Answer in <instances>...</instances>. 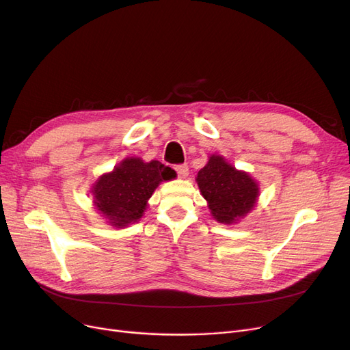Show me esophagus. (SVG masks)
I'll return each mask as SVG.
<instances>
[{"mask_svg":"<svg viewBox=\"0 0 350 350\" xmlns=\"http://www.w3.org/2000/svg\"><path fill=\"white\" fill-rule=\"evenodd\" d=\"M174 169L180 178H186L189 176V165L187 164H177Z\"/></svg>","mask_w":350,"mask_h":350,"instance_id":"34e87169","label":"esophagus"}]
</instances>
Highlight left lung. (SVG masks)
Masks as SVG:
<instances>
[{
  "instance_id": "8db88e82",
  "label": "left lung",
  "mask_w": 350,
  "mask_h": 350,
  "mask_svg": "<svg viewBox=\"0 0 350 350\" xmlns=\"http://www.w3.org/2000/svg\"><path fill=\"white\" fill-rule=\"evenodd\" d=\"M196 181L213 218L223 224L240 221L254 210L260 197L258 181L219 154L208 157Z\"/></svg>"
}]
</instances>
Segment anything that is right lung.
<instances>
[{
	"instance_id": "right-lung-1",
	"label": "right lung",
	"mask_w": 350,
	"mask_h": 350,
	"mask_svg": "<svg viewBox=\"0 0 350 350\" xmlns=\"http://www.w3.org/2000/svg\"><path fill=\"white\" fill-rule=\"evenodd\" d=\"M176 172L159 160L143 161L140 157H126L112 172L103 173L92 185L94 206L106 223L124 228L143 217L147 201L161 181L176 178Z\"/></svg>"
}]
</instances>
